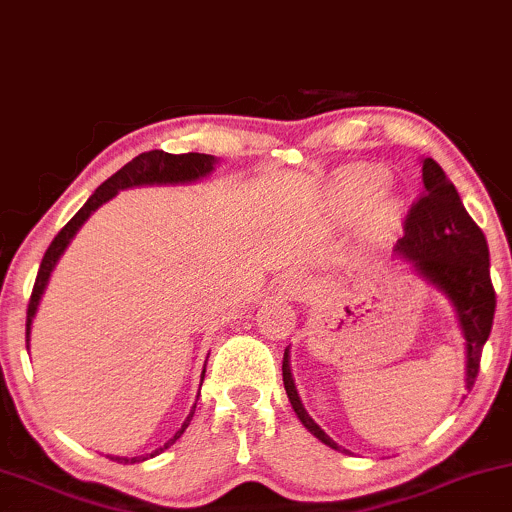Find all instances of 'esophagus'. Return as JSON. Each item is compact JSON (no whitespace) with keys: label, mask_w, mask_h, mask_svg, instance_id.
I'll list each match as a JSON object with an SVG mask.
<instances>
[{"label":"esophagus","mask_w":512,"mask_h":512,"mask_svg":"<svg viewBox=\"0 0 512 512\" xmlns=\"http://www.w3.org/2000/svg\"><path fill=\"white\" fill-rule=\"evenodd\" d=\"M283 291L295 295V298H303V295L307 293V281L298 274L286 276V281H283Z\"/></svg>","instance_id":"34e87169"}]
</instances>
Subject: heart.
<instances>
[{"mask_svg":"<svg viewBox=\"0 0 512 512\" xmlns=\"http://www.w3.org/2000/svg\"><path fill=\"white\" fill-rule=\"evenodd\" d=\"M386 181L389 178H386L384 171L374 169V166H355V169H348L336 190V202L341 207V212L348 214V217L360 214L384 190Z\"/></svg>","mask_w":512,"mask_h":512,"instance_id":"obj_1","label":"heart"}]
</instances>
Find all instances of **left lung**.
Listing matches in <instances>:
<instances>
[{
    "label": "left lung",
    "instance_id": "left-lung-1",
    "mask_svg": "<svg viewBox=\"0 0 512 512\" xmlns=\"http://www.w3.org/2000/svg\"><path fill=\"white\" fill-rule=\"evenodd\" d=\"M396 252L415 264L417 274L434 283L453 303L467 341V389H472L496 312L489 245H486L484 231L467 214L458 190L443 174L441 166L429 157L422 162V193L405 214L403 238H398ZM281 369L283 386L298 420L326 446L338 448L324 434V429L307 415L293 384L288 350L283 353Z\"/></svg>",
    "mask_w": 512,
    "mask_h": 512
}]
</instances>
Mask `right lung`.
Returning <instances> with one entry per match:
<instances>
[{
    "label": "right lung",
    "instance_id": "obj_1",
    "mask_svg": "<svg viewBox=\"0 0 512 512\" xmlns=\"http://www.w3.org/2000/svg\"><path fill=\"white\" fill-rule=\"evenodd\" d=\"M212 169H214L212 155H200V152H188V155H169V152H164V150H150V152H143V155L131 159L126 166H121L114 176H109L107 181H104L102 186L90 195V200L85 202V205L80 207L76 214H73V219L69 221V224H66L64 229L54 236L52 243H49V248L45 252V257H42V264L38 269V279H35L33 293H30V300H28L26 338L30 336V324H33L35 312H38L42 291H45L54 264H57L61 252L66 250V245L71 243V238L76 236V231L85 224V219H88L97 207L104 205L107 200H112V197L123 188L152 186V183H188V181H197V178L207 176ZM202 377H205V374H202ZM193 412H195V405H193V410H190L188 420L183 422V427L176 432L174 439L166 441L164 446L157 448L155 453L140 455V458H119V455H116V458H112V460L126 465V463H143V460H147V458H155L157 453H162L164 448H169L171 443L178 439V436L186 432L190 420H193Z\"/></svg>",
    "mask_w": 512,
    "mask_h": 512
}]
</instances>
